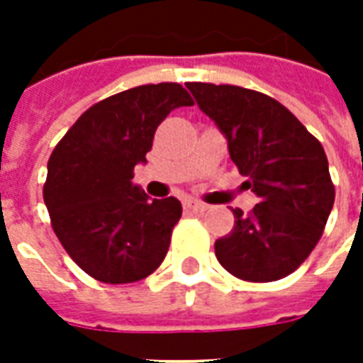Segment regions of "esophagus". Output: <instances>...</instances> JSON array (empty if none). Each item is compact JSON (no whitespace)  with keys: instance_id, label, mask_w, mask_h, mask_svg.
<instances>
[{"instance_id":"obj_1","label":"esophagus","mask_w":363,"mask_h":363,"mask_svg":"<svg viewBox=\"0 0 363 363\" xmlns=\"http://www.w3.org/2000/svg\"><path fill=\"white\" fill-rule=\"evenodd\" d=\"M184 208H186L189 212L204 213L206 210H208V204H204V202H198V200H186V202H184Z\"/></svg>"}]
</instances>
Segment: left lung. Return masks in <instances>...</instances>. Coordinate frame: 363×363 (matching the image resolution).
<instances>
[{
    "label": "left lung",
    "mask_w": 363,
    "mask_h": 363,
    "mask_svg": "<svg viewBox=\"0 0 363 363\" xmlns=\"http://www.w3.org/2000/svg\"><path fill=\"white\" fill-rule=\"evenodd\" d=\"M186 87L225 135L229 157L259 198L249 216L233 210L235 225L216 241V257L241 280L286 278L319 243L335 204L323 145L264 93L212 83Z\"/></svg>",
    "instance_id": "8db88e82"
}]
</instances>
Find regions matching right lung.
<instances>
[{
	"label": "right lung",
	"mask_w": 363,
	"mask_h": 363,
	"mask_svg": "<svg viewBox=\"0 0 363 363\" xmlns=\"http://www.w3.org/2000/svg\"><path fill=\"white\" fill-rule=\"evenodd\" d=\"M192 104L179 83L122 91L83 112L52 151L44 184L52 228L95 280H143L165 259L181 202L150 198L132 179L167 114Z\"/></svg>",
	"instance_id": "add662e5"
}]
</instances>
